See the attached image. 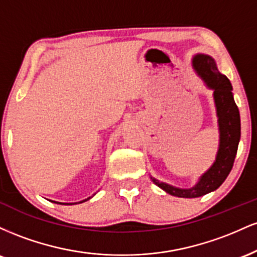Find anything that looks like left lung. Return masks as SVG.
<instances>
[{
	"label": "left lung",
	"instance_id": "8db88e82",
	"mask_svg": "<svg viewBox=\"0 0 257 257\" xmlns=\"http://www.w3.org/2000/svg\"><path fill=\"white\" fill-rule=\"evenodd\" d=\"M193 66L200 77L204 79L206 85L214 89L215 105L219 117L220 147L213 167L200 178L198 184L192 188L181 190L151 178L152 181L162 190L172 196L181 197V198H196L220 187L232 170L240 139L239 110L233 99L229 79L225 75H221L214 59L209 55H197L193 59Z\"/></svg>",
	"mask_w": 257,
	"mask_h": 257
}]
</instances>
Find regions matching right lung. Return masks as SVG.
I'll use <instances>...</instances> for the list:
<instances>
[{
  "instance_id": "add662e5",
  "label": "right lung",
  "mask_w": 257,
  "mask_h": 257,
  "mask_svg": "<svg viewBox=\"0 0 257 257\" xmlns=\"http://www.w3.org/2000/svg\"><path fill=\"white\" fill-rule=\"evenodd\" d=\"M88 199H89V198H88ZM88 199H84V200H82V202H85V200H88ZM82 202H81V203H82ZM59 204H60V203H59Z\"/></svg>"
}]
</instances>
